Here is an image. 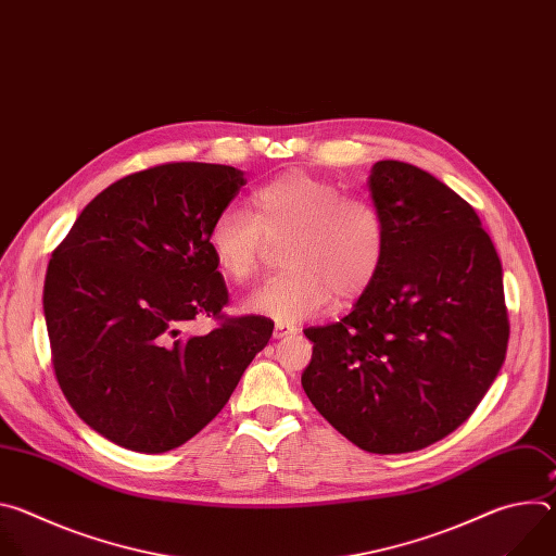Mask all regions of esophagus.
Masks as SVG:
<instances>
[{
  "instance_id": "1",
  "label": "esophagus",
  "mask_w": 556,
  "mask_h": 556,
  "mask_svg": "<svg viewBox=\"0 0 556 556\" xmlns=\"http://www.w3.org/2000/svg\"><path fill=\"white\" fill-rule=\"evenodd\" d=\"M292 334H296V328L294 326H283V324H277L275 332H273L275 339H286V337H292Z\"/></svg>"
}]
</instances>
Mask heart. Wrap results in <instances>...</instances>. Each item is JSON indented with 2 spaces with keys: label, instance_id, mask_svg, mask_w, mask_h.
Returning <instances> with one entry per match:
<instances>
[{
  "label": "heart",
  "instance_id": "obj_1",
  "mask_svg": "<svg viewBox=\"0 0 556 556\" xmlns=\"http://www.w3.org/2000/svg\"><path fill=\"white\" fill-rule=\"evenodd\" d=\"M283 237L281 264L288 270L247 301L249 309L279 324L307 319L332 296H361L380 273L387 249L384 219L369 200L303 172L257 187L251 213L222 208L206 230V247L226 279L244 283L260 268L264 242Z\"/></svg>",
  "mask_w": 556,
  "mask_h": 556
}]
</instances>
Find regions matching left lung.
Masks as SVG:
<instances>
[{
    "label": "left lung",
    "instance_id": "obj_1",
    "mask_svg": "<svg viewBox=\"0 0 556 556\" xmlns=\"http://www.w3.org/2000/svg\"><path fill=\"white\" fill-rule=\"evenodd\" d=\"M380 273L341 321L307 328L309 403L369 453L420 451L482 403L508 348L502 262L475 208L431 174L380 161Z\"/></svg>",
    "mask_w": 556,
    "mask_h": 556
}]
</instances>
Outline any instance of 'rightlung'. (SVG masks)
Masks as SVG:
<instances>
[{
    "mask_svg": "<svg viewBox=\"0 0 556 556\" xmlns=\"http://www.w3.org/2000/svg\"><path fill=\"white\" fill-rule=\"evenodd\" d=\"M226 165L167 163L101 191L54 249L43 283L52 367L65 401L110 442L172 451L228 403L275 324L226 316L206 247L213 217L244 187ZM220 324L191 336V320Z\"/></svg>",
    "mask_w": 556,
    "mask_h": 556,
    "instance_id": "right-lung-1",
    "label": "right lung"
}]
</instances>
